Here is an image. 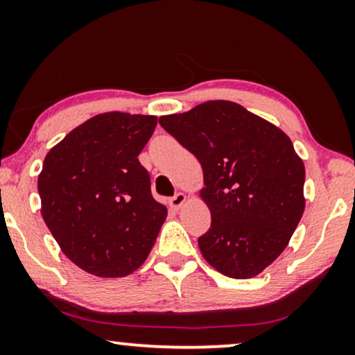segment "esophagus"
Segmentation results:
<instances>
[{
  "mask_svg": "<svg viewBox=\"0 0 355 355\" xmlns=\"http://www.w3.org/2000/svg\"><path fill=\"white\" fill-rule=\"evenodd\" d=\"M186 193H182V192H178L176 196H174L173 198H169V205H171L174 210H179V208H181L182 205H184V202H186Z\"/></svg>",
  "mask_w": 355,
  "mask_h": 355,
  "instance_id": "34e87169",
  "label": "esophagus"
}]
</instances>
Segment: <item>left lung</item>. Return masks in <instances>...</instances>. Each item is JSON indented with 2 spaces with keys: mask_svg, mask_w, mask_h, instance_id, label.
<instances>
[{
  "mask_svg": "<svg viewBox=\"0 0 355 355\" xmlns=\"http://www.w3.org/2000/svg\"><path fill=\"white\" fill-rule=\"evenodd\" d=\"M162 128L196 155L200 197L211 225L198 237L208 263L247 279L286 249L305 208V168L283 130L226 100L159 118Z\"/></svg>",
  "mask_w": 355,
  "mask_h": 355,
  "instance_id": "1",
  "label": "left lung"
}]
</instances>
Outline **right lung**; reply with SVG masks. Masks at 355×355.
<instances>
[{"mask_svg": "<svg viewBox=\"0 0 355 355\" xmlns=\"http://www.w3.org/2000/svg\"><path fill=\"white\" fill-rule=\"evenodd\" d=\"M157 116L96 114L55 145L38 176L42 216L61 250L87 273L121 278L139 268L168 208L139 155Z\"/></svg>", "mask_w": 355, "mask_h": 355, "instance_id": "right-lung-1", "label": "right lung"}]
</instances>
